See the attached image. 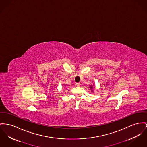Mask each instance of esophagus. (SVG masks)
<instances>
[{"mask_svg":"<svg viewBox=\"0 0 147 147\" xmlns=\"http://www.w3.org/2000/svg\"><path fill=\"white\" fill-rule=\"evenodd\" d=\"M75 85H76V86H80V85H81V84H80V82H78V83H76V84H75Z\"/></svg>","mask_w":147,"mask_h":147,"instance_id":"1","label":"esophagus"}]
</instances>
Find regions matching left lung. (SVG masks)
Instances as JSON below:
<instances>
[{
	"label": "left lung",
	"instance_id": "8db88e82",
	"mask_svg": "<svg viewBox=\"0 0 147 147\" xmlns=\"http://www.w3.org/2000/svg\"><path fill=\"white\" fill-rule=\"evenodd\" d=\"M90 89H91V90H92V91H93V90H92V88H93L92 86H90Z\"/></svg>",
	"mask_w": 147,
	"mask_h": 147
}]
</instances>
